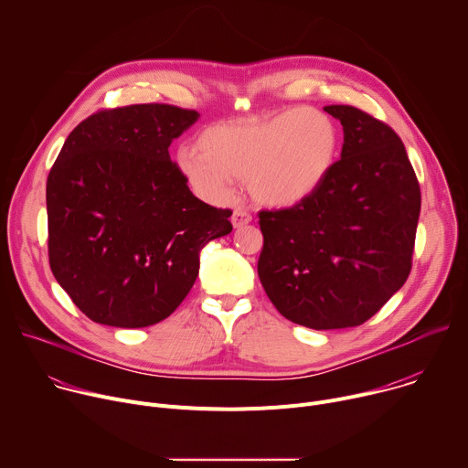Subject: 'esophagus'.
<instances>
[{
  "label": "esophagus",
  "mask_w": 468,
  "mask_h": 468,
  "mask_svg": "<svg viewBox=\"0 0 468 468\" xmlns=\"http://www.w3.org/2000/svg\"><path fill=\"white\" fill-rule=\"evenodd\" d=\"M251 222V215L242 211V209H235L233 211V217H231V224L233 228H242V226H248Z\"/></svg>",
  "instance_id": "1"
}]
</instances>
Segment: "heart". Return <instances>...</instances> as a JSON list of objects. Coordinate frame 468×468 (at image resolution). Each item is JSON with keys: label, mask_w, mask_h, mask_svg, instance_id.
I'll list each match as a JSON object with an SVG mask.
<instances>
[{"label": "heart", "mask_w": 468, "mask_h": 468, "mask_svg": "<svg viewBox=\"0 0 468 468\" xmlns=\"http://www.w3.org/2000/svg\"><path fill=\"white\" fill-rule=\"evenodd\" d=\"M197 150H181L176 163L199 197L224 202L237 177L257 204L289 209L311 197L335 168L341 129L325 111L298 107L211 125Z\"/></svg>", "instance_id": "heart-1"}]
</instances>
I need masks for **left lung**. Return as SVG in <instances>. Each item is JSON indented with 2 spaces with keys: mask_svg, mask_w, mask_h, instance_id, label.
Instances as JSON below:
<instances>
[{
  "mask_svg": "<svg viewBox=\"0 0 468 468\" xmlns=\"http://www.w3.org/2000/svg\"><path fill=\"white\" fill-rule=\"evenodd\" d=\"M341 120V161L300 206L261 211L257 262L276 309L311 329L367 322L411 272L420 186L396 133L352 105L324 107Z\"/></svg>",
  "mask_w": 468,
  "mask_h": 468,
  "instance_id": "left-lung-1",
  "label": "left lung"
}]
</instances>
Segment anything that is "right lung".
Listing matches in <instances>:
<instances>
[{"mask_svg": "<svg viewBox=\"0 0 468 468\" xmlns=\"http://www.w3.org/2000/svg\"><path fill=\"white\" fill-rule=\"evenodd\" d=\"M197 116L163 103L100 111L70 133L49 170V266L90 320H165L192 289L199 251L231 233V211L197 199L170 161L172 141Z\"/></svg>", "mask_w": 468, "mask_h": 468, "instance_id": "obj_1", "label": "right lung"}]
</instances>
